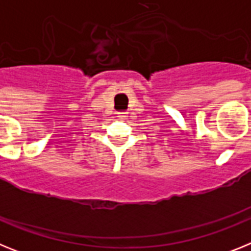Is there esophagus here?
<instances>
[{
  "instance_id": "1",
  "label": "esophagus",
  "mask_w": 251,
  "mask_h": 251,
  "mask_svg": "<svg viewBox=\"0 0 251 251\" xmlns=\"http://www.w3.org/2000/svg\"><path fill=\"white\" fill-rule=\"evenodd\" d=\"M127 117H128V113L127 112H122V113H119L118 114V118L119 119H127Z\"/></svg>"
}]
</instances>
